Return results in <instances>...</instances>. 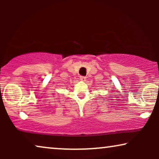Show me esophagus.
<instances>
[{"mask_svg": "<svg viewBox=\"0 0 159 159\" xmlns=\"http://www.w3.org/2000/svg\"><path fill=\"white\" fill-rule=\"evenodd\" d=\"M80 80H81L82 82H85L86 81V77H83V76H80Z\"/></svg>", "mask_w": 159, "mask_h": 159, "instance_id": "esophagus-1", "label": "esophagus"}]
</instances>
